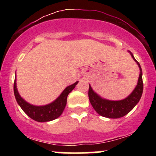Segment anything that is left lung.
<instances>
[{
    "label": "left lung",
    "mask_w": 156,
    "mask_h": 156,
    "mask_svg": "<svg viewBox=\"0 0 156 156\" xmlns=\"http://www.w3.org/2000/svg\"><path fill=\"white\" fill-rule=\"evenodd\" d=\"M128 52L131 55L133 59L136 62L139 66L140 73H139L136 87L127 98L121 101H110V100L105 99L97 94L89 85V101L96 112L102 117L112 118V119H117V118L124 117L125 115L128 114L140 101L143 92L142 70H141L140 64L134 58L133 53L129 51Z\"/></svg>",
    "instance_id": "8db88e82"
}]
</instances>
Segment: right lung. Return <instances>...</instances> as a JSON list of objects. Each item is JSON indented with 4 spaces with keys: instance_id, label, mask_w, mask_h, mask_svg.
<instances>
[{
    "instance_id": "right-lung-1",
    "label": "right lung",
    "mask_w": 156,
    "mask_h": 156,
    "mask_svg": "<svg viewBox=\"0 0 156 156\" xmlns=\"http://www.w3.org/2000/svg\"><path fill=\"white\" fill-rule=\"evenodd\" d=\"M16 76L14 83V93L18 105L23 109L27 115L31 117L34 120L43 122H49L53 119H57L62 115L64 109L67 104V98L68 94H69L73 89L76 87L78 81H76L72 85L68 86L64 89L63 92L60 94L54 101L49 104L44 105H34L25 101L24 99L20 95L17 88V83H16Z\"/></svg>"
}]
</instances>
